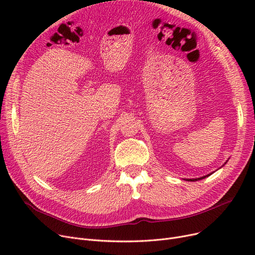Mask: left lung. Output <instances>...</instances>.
I'll return each instance as SVG.
<instances>
[{
	"label": "left lung",
	"instance_id": "obj_1",
	"mask_svg": "<svg viewBox=\"0 0 255 255\" xmlns=\"http://www.w3.org/2000/svg\"><path fill=\"white\" fill-rule=\"evenodd\" d=\"M229 161V160H226V162ZM226 162L224 163V164H226ZM223 164V165H224ZM222 165V166H223ZM213 172H211V173H209V175H207V176H204V177H200V178H196V179H186V181H190V182H195V181H198V180H203V179H205V178H207V177H209V176H211Z\"/></svg>",
	"mask_w": 255,
	"mask_h": 255
}]
</instances>
